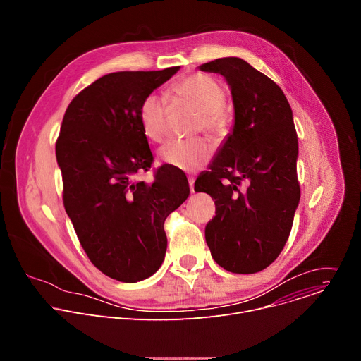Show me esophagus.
I'll return each mask as SVG.
<instances>
[{
	"label": "esophagus",
	"mask_w": 361,
	"mask_h": 361,
	"mask_svg": "<svg viewBox=\"0 0 361 361\" xmlns=\"http://www.w3.org/2000/svg\"><path fill=\"white\" fill-rule=\"evenodd\" d=\"M188 184H190V191L194 192V177H188Z\"/></svg>",
	"instance_id": "34e87169"
}]
</instances>
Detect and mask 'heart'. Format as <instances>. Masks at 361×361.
<instances>
[{
  "mask_svg": "<svg viewBox=\"0 0 361 361\" xmlns=\"http://www.w3.org/2000/svg\"><path fill=\"white\" fill-rule=\"evenodd\" d=\"M171 94L200 110L197 130H204L214 140H223L228 135L231 117L224 107L226 88L219 80L205 73H191L173 84ZM138 123L147 140L163 141L167 133L166 98L157 92L147 94L140 102ZM210 152V144L201 137H195L169 141L160 148L159 156L163 163L192 173L205 166Z\"/></svg>",
  "mask_w": 361,
  "mask_h": 361,
  "instance_id": "obj_1",
  "label": "heart"
}]
</instances>
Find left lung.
<instances>
[{"instance_id": "obj_1", "label": "left lung", "mask_w": 361, "mask_h": 361, "mask_svg": "<svg viewBox=\"0 0 361 361\" xmlns=\"http://www.w3.org/2000/svg\"><path fill=\"white\" fill-rule=\"evenodd\" d=\"M200 70L221 74L234 102L233 133L194 184L216 200L205 241L227 271L259 273L283 251L300 201L291 107L271 78L241 59H217Z\"/></svg>"}]
</instances>
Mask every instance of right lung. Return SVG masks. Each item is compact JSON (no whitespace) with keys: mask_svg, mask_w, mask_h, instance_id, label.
I'll return each instance as SVG.
<instances>
[{"mask_svg":"<svg viewBox=\"0 0 361 361\" xmlns=\"http://www.w3.org/2000/svg\"><path fill=\"white\" fill-rule=\"evenodd\" d=\"M180 67L118 71L80 91L56 142L63 201L90 262L106 276L135 283L156 273L166 255L164 221L187 200V177L173 167L138 178L154 161L138 123L142 98Z\"/></svg>","mask_w":361,"mask_h":361,"instance_id":"obj_1","label":"right lung"}]
</instances>
